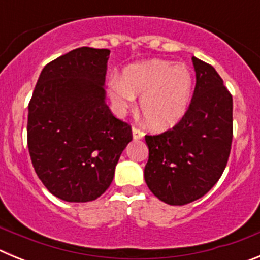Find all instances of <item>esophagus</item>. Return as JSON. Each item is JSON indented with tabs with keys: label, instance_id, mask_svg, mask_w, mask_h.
Here are the masks:
<instances>
[{
	"label": "esophagus",
	"instance_id": "34e87169",
	"mask_svg": "<svg viewBox=\"0 0 260 260\" xmlns=\"http://www.w3.org/2000/svg\"><path fill=\"white\" fill-rule=\"evenodd\" d=\"M132 133H133V139H134V141H138V139H142V138L144 137V133L142 132V130H139V128H138V127H133Z\"/></svg>",
	"mask_w": 260,
	"mask_h": 260
}]
</instances>
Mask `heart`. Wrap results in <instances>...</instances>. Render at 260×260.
<instances>
[{
	"label": "heart",
	"mask_w": 260,
	"mask_h": 260,
	"mask_svg": "<svg viewBox=\"0 0 260 260\" xmlns=\"http://www.w3.org/2000/svg\"><path fill=\"white\" fill-rule=\"evenodd\" d=\"M107 92L112 108L122 116L141 96L139 109L147 126L164 132L180 122L187 112L192 92L189 68L165 59L130 65L121 75H112Z\"/></svg>",
	"instance_id": "heart-1"
}]
</instances>
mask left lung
Masks as SVG:
<instances>
[{"label": "left lung", "instance_id": "1", "mask_svg": "<svg viewBox=\"0 0 260 260\" xmlns=\"http://www.w3.org/2000/svg\"><path fill=\"white\" fill-rule=\"evenodd\" d=\"M191 103L180 122L160 135H146L144 180L156 198L183 206L202 198L224 172L233 138V99L211 65L192 57Z\"/></svg>", "mask_w": 260, "mask_h": 260}]
</instances>
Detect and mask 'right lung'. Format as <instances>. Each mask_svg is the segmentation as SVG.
I'll return each instance as SVG.
<instances>
[{
  "label": "right lung",
  "mask_w": 260,
  "mask_h": 260,
  "mask_svg": "<svg viewBox=\"0 0 260 260\" xmlns=\"http://www.w3.org/2000/svg\"><path fill=\"white\" fill-rule=\"evenodd\" d=\"M109 49L82 47L49 62L28 105L27 143L36 174L54 197L84 203L113 181L132 128L105 103Z\"/></svg>",
  "instance_id": "obj_1"
}]
</instances>
